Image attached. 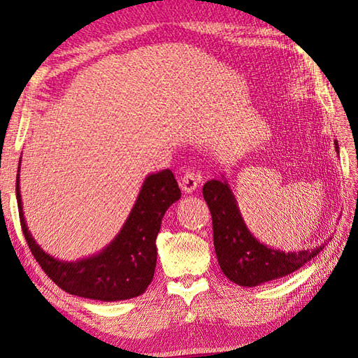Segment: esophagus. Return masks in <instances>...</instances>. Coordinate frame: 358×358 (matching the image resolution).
I'll return each mask as SVG.
<instances>
[{
	"mask_svg": "<svg viewBox=\"0 0 358 358\" xmlns=\"http://www.w3.org/2000/svg\"><path fill=\"white\" fill-rule=\"evenodd\" d=\"M199 183H200V177H199L197 173H194L191 171H186L183 177H181V180H180L181 189H183L187 194H191V192L196 191Z\"/></svg>",
	"mask_w": 358,
	"mask_h": 358,
	"instance_id": "1",
	"label": "esophagus"
}]
</instances>
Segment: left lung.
Masks as SVG:
<instances>
[{
  "instance_id": "left-lung-1",
  "label": "left lung",
  "mask_w": 358,
  "mask_h": 358,
  "mask_svg": "<svg viewBox=\"0 0 358 358\" xmlns=\"http://www.w3.org/2000/svg\"><path fill=\"white\" fill-rule=\"evenodd\" d=\"M335 141V150H338ZM224 178V177H222ZM203 199L211 211L213 241L217 262L227 278L241 287H257L277 280L302 268L322 250H275L253 238L239 213L236 199L227 180H210L203 185Z\"/></svg>"
}]
</instances>
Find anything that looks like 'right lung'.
Returning a JSON list of instances; mask_svg holds the SVG:
<instances>
[{
    "label": "right lung",
    "mask_w": 358,
    "mask_h": 358,
    "mask_svg": "<svg viewBox=\"0 0 358 358\" xmlns=\"http://www.w3.org/2000/svg\"><path fill=\"white\" fill-rule=\"evenodd\" d=\"M20 172V167H18ZM20 173H17V205L26 243L45 274L69 294L113 302L138 297L153 280L157 268V236L167 208L181 197L172 171L145 178L138 200L113 243L94 257L61 262L45 253L31 236L23 216Z\"/></svg>",
    "instance_id": "right-lung-1"
}]
</instances>
